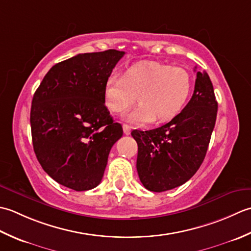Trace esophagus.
Here are the masks:
<instances>
[{
	"instance_id": "obj_1",
	"label": "esophagus",
	"mask_w": 251,
	"mask_h": 251,
	"mask_svg": "<svg viewBox=\"0 0 251 251\" xmlns=\"http://www.w3.org/2000/svg\"><path fill=\"white\" fill-rule=\"evenodd\" d=\"M122 127H124L125 134H126V135H129L130 133H131V127H130L129 126H127V125H124V126H122Z\"/></svg>"
}]
</instances>
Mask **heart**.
I'll list each match as a JSON object with an SVG mask.
<instances>
[{
  "instance_id": "obj_1",
  "label": "heart",
  "mask_w": 251,
  "mask_h": 251,
  "mask_svg": "<svg viewBox=\"0 0 251 251\" xmlns=\"http://www.w3.org/2000/svg\"><path fill=\"white\" fill-rule=\"evenodd\" d=\"M192 79L180 66L159 61H143L132 65L122 76L111 75L104 85V104L112 114L122 115L135 101L140 104L126 117L135 126L155 119L165 122L176 117L191 93Z\"/></svg>"
}]
</instances>
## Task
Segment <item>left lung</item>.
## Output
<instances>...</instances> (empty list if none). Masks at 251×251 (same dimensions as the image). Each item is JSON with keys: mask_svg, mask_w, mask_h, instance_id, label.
Returning a JSON list of instances; mask_svg holds the SVG:
<instances>
[{"mask_svg": "<svg viewBox=\"0 0 251 251\" xmlns=\"http://www.w3.org/2000/svg\"><path fill=\"white\" fill-rule=\"evenodd\" d=\"M218 101L206 71H197L195 89L184 109L165 126L132 131L139 146L136 169L148 191L182 185L202 163L216 125Z\"/></svg>", "mask_w": 251, "mask_h": 251, "instance_id": "obj_1", "label": "left lung"}]
</instances>
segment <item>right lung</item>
I'll return each instance as SVG.
<instances>
[{"instance_id":"add662e5","label":"right lung","mask_w":251,"mask_h":251,"mask_svg":"<svg viewBox=\"0 0 251 251\" xmlns=\"http://www.w3.org/2000/svg\"><path fill=\"white\" fill-rule=\"evenodd\" d=\"M125 52L78 54L56 64L35 91L30 124L33 150L57 183L88 191L100 183L112 145L122 136L104 104V85Z\"/></svg>"}]
</instances>
